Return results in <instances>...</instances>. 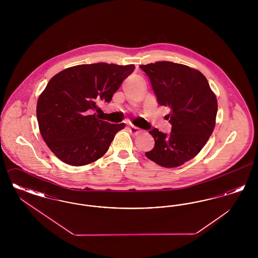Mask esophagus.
Segmentation results:
<instances>
[{
    "label": "esophagus",
    "mask_w": 258,
    "mask_h": 258,
    "mask_svg": "<svg viewBox=\"0 0 258 258\" xmlns=\"http://www.w3.org/2000/svg\"><path fill=\"white\" fill-rule=\"evenodd\" d=\"M128 131L131 132V134L134 135H138L140 133H141V131L138 128V127H136V126H134V125H131V126H128Z\"/></svg>",
    "instance_id": "34e87169"
}]
</instances>
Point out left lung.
Masks as SVG:
<instances>
[{
    "instance_id": "1",
    "label": "left lung",
    "mask_w": 258,
    "mask_h": 258,
    "mask_svg": "<svg viewBox=\"0 0 258 258\" xmlns=\"http://www.w3.org/2000/svg\"><path fill=\"white\" fill-rule=\"evenodd\" d=\"M160 105L169 109L170 135L151 130L155 147L146 157L166 168L178 167L194 159L212 135L218 100L206 77L196 69L172 61L141 64Z\"/></svg>"
}]
</instances>
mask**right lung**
Instances as JSON below:
<instances>
[{"label": "right lung", "mask_w": 258, "mask_h": 258, "mask_svg": "<svg viewBox=\"0 0 258 258\" xmlns=\"http://www.w3.org/2000/svg\"><path fill=\"white\" fill-rule=\"evenodd\" d=\"M135 64L98 62L68 68L50 79L37 103L40 135L64 163L81 166L100 159L124 123L99 120L92 111L110 102Z\"/></svg>", "instance_id": "obj_1"}]
</instances>
